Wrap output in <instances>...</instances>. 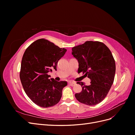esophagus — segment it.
Here are the masks:
<instances>
[{
    "mask_svg": "<svg viewBox=\"0 0 135 135\" xmlns=\"http://www.w3.org/2000/svg\"><path fill=\"white\" fill-rule=\"evenodd\" d=\"M76 84L75 82H74V81H70V82H69V84L71 85V86H73V85H75Z\"/></svg>",
    "mask_w": 135,
    "mask_h": 135,
    "instance_id": "obj_1",
    "label": "esophagus"
}]
</instances>
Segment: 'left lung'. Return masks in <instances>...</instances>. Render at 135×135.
Returning <instances> with one entry per match:
<instances>
[{
    "instance_id": "obj_1",
    "label": "left lung",
    "mask_w": 135,
    "mask_h": 135,
    "mask_svg": "<svg viewBox=\"0 0 135 135\" xmlns=\"http://www.w3.org/2000/svg\"><path fill=\"white\" fill-rule=\"evenodd\" d=\"M72 55L78 60V73L83 72L91 79V84L77 82L82 87L75 97L80 103L93 106L101 103L113 83L115 62L111 51L100 42L87 41L72 48Z\"/></svg>"
}]
</instances>
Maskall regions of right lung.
<instances>
[{"label": "right lung", "mask_w": 135, "mask_h": 135, "mask_svg": "<svg viewBox=\"0 0 135 135\" xmlns=\"http://www.w3.org/2000/svg\"><path fill=\"white\" fill-rule=\"evenodd\" d=\"M66 51L46 39H40L31 44L24 52L20 80L27 96L40 107L54 106L62 97L67 81L50 79L48 73L52 72L53 69L56 70L59 60Z\"/></svg>", "instance_id": "obj_1"}]
</instances>
